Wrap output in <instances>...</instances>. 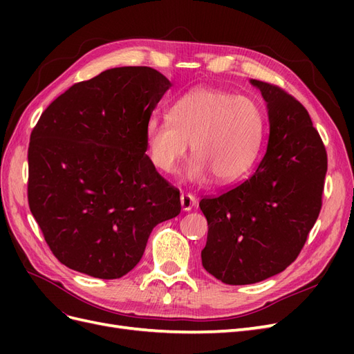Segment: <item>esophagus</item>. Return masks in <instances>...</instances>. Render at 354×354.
Here are the masks:
<instances>
[{"label": "esophagus", "instance_id": "esophagus-1", "mask_svg": "<svg viewBox=\"0 0 354 354\" xmlns=\"http://www.w3.org/2000/svg\"><path fill=\"white\" fill-rule=\"evenodd\" d=\"M180 202H181V208H183V211H190L196 205V198L190 194H181Z\"/></svg>", "mask_w": 354, "mask_h": 354}]
</instances>
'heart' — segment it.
I'll return each instance as SVG.
<instances>
[{
	"label": "heart",
	"mask_w": 354,
	"mask_h": 354,
	"mask_svg": "<svg viewBox=\"0 0 354 354\" xmlns=\"http://www.w3.org/2000/svg\"><path fill=\"white\" fill-rule=\"evenodd\" d=\"M264 130V112L254 99L199 87L171 104L169 118L149 120L145 138L149 156L162 173H174L192 143L195 158L186 178L205 183L214 176L218 183H232L255 164Z\"/></svg>",
	"instance_id": "obj_1"
}]
</instances>
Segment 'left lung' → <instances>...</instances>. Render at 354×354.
<instances>
[{"label": "left lung", "mask_w": 354, "mask_h": 354, "mask_svg": "<svg viewBox=\"0 0 354 354\" xmlns=\"http://www.w3.org/2000/svg\"><path fill=\"white\" fill-rule=\"evenodd\" d=\"M251 84L267 104L266 155L243 183L199 202L208 221L202 266L227 285L261 282L297 259L322 208L328 169L304 106L273 84Z\"/></svg>", "instance_id": "left-lung-1"}]
</instances>
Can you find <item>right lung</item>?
Masks as SVG:
<instances>
[{
    "mask_svg": "<svg viewBox=\"0 0 354 354\" xmlns=\"http://www.w3.org/2000/svg\"><path fill=\"white\" fill-rule=\"evenodd\" d=\"M171 82L122 66L73 84L42 112L28 149V202L56 259L118 279L156 224L180 214V190L146 155V124Z\"/></svg>",
    "mask_w": 354,
    "mask_h": 354,
    "instance_id": "obj_1",
    "label": "right lung"
}]
</instances>
